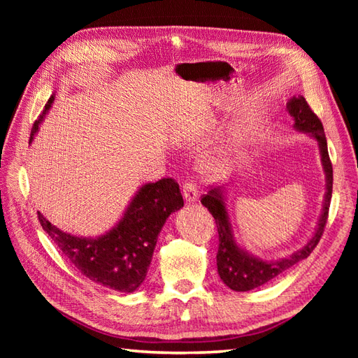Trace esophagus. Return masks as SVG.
<instances>
[{
	"instance_id": "1",
	"label": "esophagus",
	"mask_w": 358,
	"mask_h": 358,
	"mask_svg": "<svg viewBox=\"0 0 358 358\" xmlns=\"http://www.w3.org/2000/svg\"><path fill=\"white\" fill-rule=\"evenodd\" d=\"M183 199L189 204L199 201V191L192 182H187L185 185H183Z\"/></svg>"
}]
</instances>
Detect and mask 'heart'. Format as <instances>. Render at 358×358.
Listing matches in <instances>:
<instances>
[{
    "label": "heart",
    "mask_w": 358,
    "mask_h": 358,
    "mask_svg": "<svg viewBox=\"0 0 358 358\" xmlns=\"http://www.w3.org/2000/svg\"><path fill=\"white\" fill-rule=\"evenodd\" d=\"M203 167L206 171H209V173H224L227 170V167H229V159L224 158L222 155L210 157L209 159L204 161Z\"/></svg>",
    "instance_id": "obj_1"
}]
</instances>
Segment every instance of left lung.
Returning <instances> with one entry per match:
<instances>
[{
    "mask_svg": "<svg viewBox=\"0 0 358 358\" xmlns=\"http://www.w3.org/2000/svg\"><path fill=\"white\" fill-rule=\"evenodd\" d=\"M287 110L294 119V129L299 133L308 134L315 138L320 149L321 166L326 176V194H324L322 209L320 220L315 227V233L309 242L300 248L299 251L279 259H263L251 252H248L236 241L233 222L230 218L229 208H227V189L225 187H218L210 189L201 199V204L212 213L220 234V248L216 254V266H218V275L222 282L233 291H251L254 288L267 284L268 280L275 279L289 267L297 264L301 259L310 255V252L318 245L324 227L327 222L329 208L333 191V167L327 150V140L324 134L322 124L318 116L310 110L305 96L292 95L287 103Z\"/></svg>",
    "mask_w": 358,
    "mask_h": 358,
    "instance_id": "left-lung-1",
    "label": "left lung"
}]
</instances>
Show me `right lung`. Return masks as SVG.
Listing matches in <instances>:
<instances>
[{"label": "right lung", "mask_w": 358, "mask_h": 358, "mask_svg": "<svg viewBox=\"0 0 358 358\" xmlns=\"http://www.w3.org/2000/svg\"><path fill=\"white\" fill-rule=\"evenodd\" d=\"M55 100V94L31 129L29 143ZM183 208L178 182L161 179L140 187L128 203L121 220L109 231L95 237L74 236L59 230L41 212L38 221L50 239L74 267L94 282L119 292H134L143 284L158 234L169 216Z\"/></svg>", "instance_id": "1"}]
</instances>
